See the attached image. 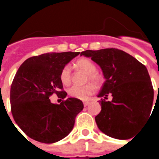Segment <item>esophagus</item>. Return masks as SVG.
I'll use <instances>...</instances> for the list:
<instances>
[{
	"label": "esophagus",
	"instance_id": "esophagus-1",
	"mask_svg": "<svg viewBox=\"0 0 159 159\" xmlns=\"http://www.w3.org/2000/svg\"><path fill=\"white\" fill-rule=\"evenodd\" d=\"M89 103H90L89 101H84V107H87L88 104H89Z\"/></svg>",
	"mask_w": 159,
	"mask_h": 159
}]
</instances>
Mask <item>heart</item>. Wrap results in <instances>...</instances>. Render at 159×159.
I'll use <instances>...</instances> for the list:
<instances>
[{
	"mask_svg": "<svg viewBox=\"0 0 159 159\" xmlns=\"http://www.w3.org/2000/svg\"><path fill=\"white\" fill-rule=\"evenodd\" d=\"M77 67L88 75V80L96 85H99L102 82V78L96 73V66L92 60L88 58L79 59L75 63ZM60 80L64 85H68L71 83V67L65 65L60 71ZM95 91V87L92 84H88L84 86L74 85L68 89V95L72 98L85 100L89 95L93 94Z\"/></svg>",
	"mask_w": 159,
	"mask_h": 159,
	"instance_id": "obj_1",
	"label": "heart"
}]
</instances>
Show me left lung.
<instances>
[{
    "label": "left lung",
    "instance_id": "left-lung-1",
    "mask_svg": "<svg viewBox=\"0 0 159 159\" xmlns=\"http://www.w3.org/2000/svg\"><path fill=\"white\" fill-rule=\"evenodd\" d=\"M80 55L98 64L105 79L97 95L101 98L102 108L95 116L99 130L116 139H129L135 135L138 129L151 118L154 101L147 67L116 48L86 50ZM109 94L112 96L111 101L106 100Z\"/></svg>",
    "mask_w": 159,
    "mask_h": 159
}]
</instances>
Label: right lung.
<instances>
[{"label":"right lung","mask_w":159,"mask_h":159,"mask_svg":"<svg viewBox=\"0 0 159 159\" xmlns=\"http://www.w3.org/2000/svg\"><path fill=\"white\" fill-rule=\"evenodd\" d=\"M80 52H49L27 59L20 65L10 90L11 111L18 127L29 137L54 143L68 135L84 108L80 99L68 98L52 103V94L64 99L60 71Z\"/></svg>","instance_id":"add662e5"}]
</instances>
